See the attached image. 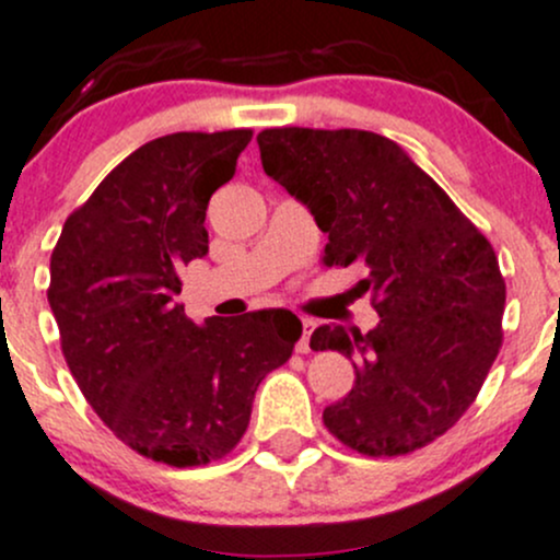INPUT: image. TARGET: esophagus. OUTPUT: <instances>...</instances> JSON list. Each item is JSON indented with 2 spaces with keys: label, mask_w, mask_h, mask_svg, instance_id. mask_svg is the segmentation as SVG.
Returning <instances> with one entry per match:
<instances>
[{
  "label": "esophagus",
  "mask_w": 560,
  "mask_h": 560,
  "mask_svg": "<svg viewBox=\"0 0 560 560\" xmlns=\"http://www.w3.org/2000/svg\"><path fill=\"white\" fill-rule=\"evenodd\" d=\"M316 327L314 319H303V336L298 341V352H308V338H312V330Z\"/></svg>",
  "instance_id": "esophagus-1"
}]
</instances>
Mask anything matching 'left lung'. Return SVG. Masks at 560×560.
Instances as JSON below:
<instances>
[{
    "label": "left lung",
    "instance_id": "left-lung-1",
    "mask_svg": "<svg viewBox=\"0 0 560 560\" xmlns=\"http://www.w3.org/2000/svg\"><path fill=\"white\" fill-rule=\"evenodd\" d=\"M262 171L312 211L332 265L365 270L380 325H322L312 349L352 358L354 385L322 411L371 457L415 453L474 404L501 347L506 284L482 233L409 154L365 129H265Z\"/></svg>",
    "mask_w": 560,
    "mask_h": 560
}]
</instances>
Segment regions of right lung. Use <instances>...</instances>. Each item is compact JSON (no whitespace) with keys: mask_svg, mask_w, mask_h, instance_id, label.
<instances>
[{"mask_svg":"<svg viewBox=\"0 0 560 560\" xmlns=\"http://www.w3.org/2000/svg\"><path fill=\"white\" fill-rule=\"evenodd\" d=\"M252 129L175 132L140 145L70 213L50 254L61 352L100 420L135 453L186 468L241 442L254 393L303 325L262 308L195 325L180 270L208 254L206 208Z\"/></svg>","mask_w":560,"mask_h":560,"instance_id":"add662e5","label":"right lung"}]
</instances>
